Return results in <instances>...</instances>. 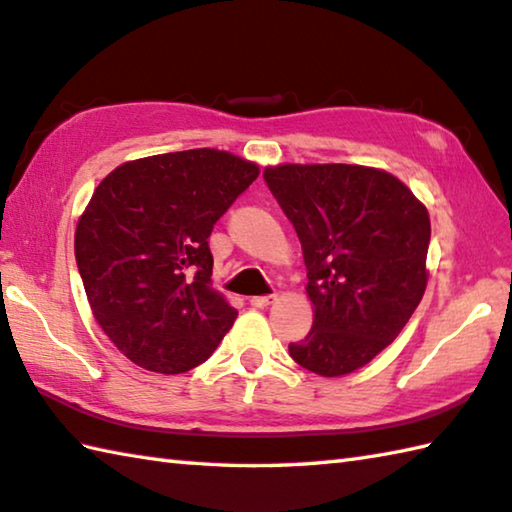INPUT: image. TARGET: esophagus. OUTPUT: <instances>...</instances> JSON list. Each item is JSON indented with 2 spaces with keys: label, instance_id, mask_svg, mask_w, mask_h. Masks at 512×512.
Returning a JSON list of instances; mask_svg holds the SVG:
<instances>
[{
  "label": "esophagus",
  "instance_id": "obj_1",
  "mask_svg": "<svg viewBox=\"0 0 512 512\" xmlns=\"http://www.w3.org/2000/svg\"><path fill=\"white\" fill-rule=\"evenodd\" d=\"M277 302V295H255L250 297V304L255 306V309H266V306H271Z\"/></svg>",
  "mask_w": 512,
  "mask_h": 512
}]
</instances>
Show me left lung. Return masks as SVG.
<instances>
[{"instance_id": "obj_1", "label": "left lung", "mask_w": 512, "mask_h": 512, "mask_svg": "<svg viewBox=\"0 0 512 512\" xmlns=\"http://www.w3.org/2000/svg\"><path fill=\"white\" fill-rule=\"evenodd\" d=\"M309 268V336L288 345L318 376H347L392 345L427 286L430 215L394 174L347 163L268 165Z\"/></svg>"}]
</instances>
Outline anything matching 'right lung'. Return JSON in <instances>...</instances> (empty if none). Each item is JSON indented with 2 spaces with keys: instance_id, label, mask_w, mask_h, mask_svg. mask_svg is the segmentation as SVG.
Listing matches in <instances>:
<instances>
[{
  "instance_id": "right-lung-1",
  "label": "right lung",
  "mask_w": 512,
  "mask_h": 512,
  "mask_svg": "<svg viewBox=\"0 0 512 512\" xmlns=\"http://www.w3.org/2000/svg\"><path fill=\"white\" fill-rule=\"evenodd\" d=\"M226 150L154 154L111 170L76 226V262L100 329L134 365L183 374L224 340L237 311L210 288L208 237L257 179Z\"/></svg>"
}]
</instances>
